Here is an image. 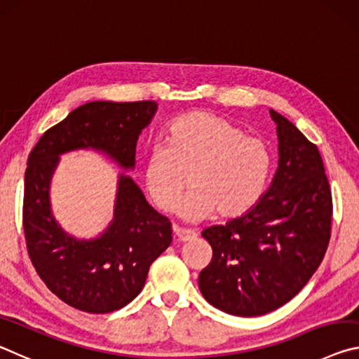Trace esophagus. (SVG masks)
I'll list each match as a JSON object with an SVG mask.
<instances>
[{
    "label": "esophagus",
    "instance_id": "1",
    "mask_svg": "<svg viewBox=\"0 0 359 359\" xmlns=\"http://www.w3.org/2000/svg\"><path fill=\"white\" fill-rule=\"evenodd\" d=\"M173 232H175V237L178 242H191L192 238H196V233L192 231H187V229H181V227H173Z\"/></svg>",
    "mask_w": 359,
    "mask_h": 359
}]
</instances>
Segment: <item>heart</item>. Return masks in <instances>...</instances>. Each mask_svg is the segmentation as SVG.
<instances>
[{"label":"heart","instance_id":"heart-1","mask_svg":"<svg viewBox=\"0 0 359 359\" xmlns=\"http://www.w3.org/2000/svg\"><path fill=\"white\" fill-rule=\"evenodd\" d=\"M272 172L266 141L245 135L224 117L194 111L170 124L165 146H154L144 161V184L165 213L178 207L189 178L191 192L181 218L202 221L215 213L237 218L261 201Z\"/></svg>","mask_w":359,"mask_h":359}]
</instances>
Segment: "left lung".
<instances>
[{
    "instance_id": "obj_1",
    "label": "left lung",
    "mask_w": 359,
    "mask_h": 359,
    "mask_svg": "<svg viewBox=\"0 0 359 359\" xmlns=\"http://www.w3.org/2000/svg\"><path fill=\"white\" fill-rule=\"evenodd\" d=\"M277 124L278 168L255 207L202 232L213 248L198 287L213 307L259 316L290 302L325 257L332 197L316 144L270 109Z\"/></svg>"
}]
</instances>
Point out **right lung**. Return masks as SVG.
Returning a JSON list of instances; mask_svg holds the SVG:
<instances>
[{"instance_id":"add662e5","label":"right lung","mask_w":359,"mask_h":359,"mask_svg":"<svg viewBox=\"0 0 359 359\" xmlns=\"http://www.w3.org/2000/svg\"><path fill=\"white\" fill-rule=\"evenodd\" d=\"M156 111L151 100L86 103L49 128L28 156L23 191L28 256L46 286L82 312L109 313L132 302L151 264L172 243V224L146 202L130 176L121 173L113 221L95 238H76L52 213V175L62 154L78 149L100 151L121 168L133 170L138 137Z\"/></svg>"}]
</instances>
